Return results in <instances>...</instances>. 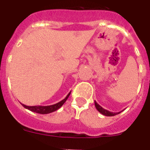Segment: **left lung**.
Here are the masks:
<instances>
[{
  "instance_id": "obj_1",
  "label": "left lung",
  "mask_w": 150,
  "mask_h": 150,
  "mask_svg": "<svg viewBox=\"0 0 150 150\" xmlns=\"http://www.w3.org/2000/svg\"><path fill=\"white\" fill-rule=\"evenodd\" d=\"M95 107H96V109L98 110V111L99 112H100L102 115H104V116H116V115L119 114V113H120L121 112H122L123 110L120 111V112H110V111L109 110H107L104 109L103 107H100V105H99L98 103H97L96 101L95 100Z\"/></svg>"
}]
</instances>
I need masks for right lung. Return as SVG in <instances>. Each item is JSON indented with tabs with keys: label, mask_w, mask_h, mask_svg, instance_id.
Listing matches in <instances>:
<instances>
[{
	"label": "right lung",
	"mask_w": 150,
	"mask_h": 150,
	"mask_svg": "<svg viewBox=\"0 0 150 150\" xmlns=\"http://www.w3.org/2000/svg\"><path fill=\"white\" fill-rule=\"evenodd\" d=\"M71 92L70 91L68 93V95L66 96V98L64 99H63L62 100H61L60 102L57 103V104H53V105H49V106H27L25 105V104H22V105L25 108L29 110L32 111V112H38V113H40V114H48V113H50V112H52L54 111L59 110L62 105H63L65 101L67 100V99L68 98L69 95H71Z\"/></svg>",
	"instance_id": "right-lung-1"
}]
</instances>
